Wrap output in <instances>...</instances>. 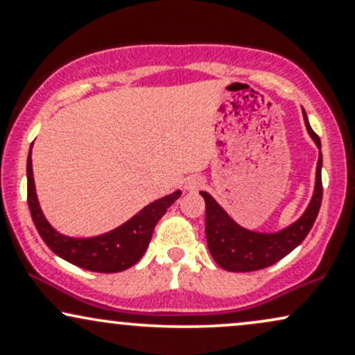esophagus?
<instances>
[{
    "mask_svg": "<svg viewBox=\"0 0 355 355\" xmlns=\"http://www.w3.org/2000/svg\"><path fill=\"white\" fill-rule=\"evenodd\" d=\"M203 185H205V180H203L202 177H198V175H191V177H189L185 180V189L189 191L200 190Z\"/></svg>",
    "mask_w": 355,
    "mask_h": 355,
    "instance_id": "obj_1",
    "label": "esophagus"
}]
</instances>
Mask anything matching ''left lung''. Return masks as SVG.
I'll list each match as a JSON object with an SVG mask.
<instances>
[{"instance_id": "1", "label": "left lung", "mask_w": 355, "mask_h": 355, "mask_svg": "<svg viewBox=\"0 0 355 355\" xmlns=\"http://www.w3.org/2000/svg\"><path fill=\"white\" fill-rule=\"evenodd\" d=\"M304 120L307 132L311 133L313 141L320 148V138L309 125L305 112ZM320 170L322 155H319V164H317L315 191H313L311 205L307 207L305 214L295 223H292L285 230L277 232V234H257V232L242 229L207 191H200L203 200H205L207 245H209L215 262L229 272H254L274 266L285 255L291 254L297 245H300L311 232L320 210Z\"/></svg>"}]
</instances>
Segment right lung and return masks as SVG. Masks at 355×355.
Instances as JSON below:
<instances>
[{"label": "right lung", "instance_id": "right-lung-1", "mask_svg": "<svg viewBox=\"0 0 355 355\" xmlns=\"http://www.w3.org/2000/svg\"><path fill=\"white\" fill-rule=\"evenodd\" d=\"M28 177V207L31 218L43 242L73 266L85 270L101 272V274H115L135 266L145 254L152 239L155 225L165 215L166 209L182 195L180 190L160 200L146 205L140 214L130 218L128 222L118 227L110 234L95 239H70L51 229L50 223L43 217L42 209L36 198L33 168H31V152L26 162Z\"/></svg>", "mask_w": 355, "mask_h": 355}]
</instances>
